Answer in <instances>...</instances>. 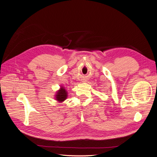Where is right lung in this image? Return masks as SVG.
I'll return each instance as SVG.
<instances>
[{
    "instance_id": "obj_1",
    "label": "right lung",
    "mask_w": 157,
    "mask_h": 157,
    "mask_svg": "<svg viewBox=\"0 0 157 157\" xmlns=\"http://www.w3.org/2000/svg\"><path fill=\"white\" fill-rule=\"evenodd\" d=\"M57 93L56 96H55V97H56L55 98H56V100L58 102H63V101H64L67 98V93L66 91V89L64 87H61V89Z\"/></svg>"
}]
</instances>
